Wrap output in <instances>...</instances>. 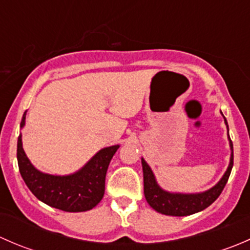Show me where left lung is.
<instances>
[{
  "instance_id": "1",
  "label": "left lung",
  "mask_w": 250,
  "mask_h": 250,
  "mask_svg": "<svg viewBox=\"0 0 250 250\" xmlns=\"http://www.w3.org/2000/svg\"><path fill=\"white\" fill-rule=\"evenodd\" d=\"M224 120H225V125L228 127L229 133L228 121H226L225 117H224ZM229 140H230L231 157L228 170L215 186L200 193H174L163 190L156 181V178L153 175L152 170H151L150 166L145 162L144 158H141L144 173V195H145L147 203L158 213L173 216L191 215V214L198 213V211L203 210L207 207L210 206L223 192L224 188H225L226 183L229 180V176L231 174V169H232L233 146L230 137H229Z\"/></svg>"
}]
</instances>
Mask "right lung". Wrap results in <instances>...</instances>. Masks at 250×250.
I'll use <instances>...</instances> for the list:
<instances>
[{
	"label": "right lung",
	"instance_id": "right-lung-1",
	"mask_svg": "<svg viewBox=\"0 0 250 250\" xmlns=\"http://www.w3.org/2000/svg\"><path fill=\"white\" fill-rule=\"evenodd\" d=\"M25 117L26 112L20 122L21 128L25 125ZM118 147L120 145L102 148L76 173L52 175L40 172L31 165L22 148L20 134L17 147L18 166L26 186L40 201L64 211H85L94 208L104 197L105 176Z\"/></svg>",
	"mask_w": 250,
	"mask_h": 250
}]
</instances>
